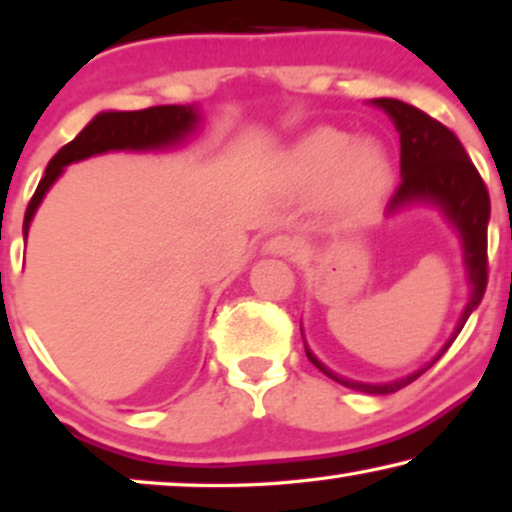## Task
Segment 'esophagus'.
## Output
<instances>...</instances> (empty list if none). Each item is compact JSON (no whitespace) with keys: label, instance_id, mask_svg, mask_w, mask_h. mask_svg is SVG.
<instances>
[{"label":"esophagus","instance_id":"esophagus-1","mask_svg":"<svg viewBox=\"0 0 512 512\" xmlns=\"http://www.w3.org/2000/svg\"><path fill=\"white\" fill-rule=\"evenodd\" d=\"M301 250H303V241H299L296 236H289V234H276L266 241V253H271V255L292 257V255H299Z\"/></svg>","mask_w":512,"mask_h":512}]
</instances>
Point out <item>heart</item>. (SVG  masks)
Here are the masks:
<instances>
[{
  "label": "heart",
  "instance_id": "heart-1",
  "mask_svg": "<svg viewBox=\"0 0 512 512\" xmlns=\"http://www.w3.org/2000/svg\"><path fill=\"white\" fill-rule=\"evenodd\" d=\"M287 172L305 188L331 181V200L345 213L372 207L391 183V160L375 140H358L335 128H317L287 154Z\"/></svg>",
  "mask_w": 512,
  "mask_h": 512
}]
</instances>
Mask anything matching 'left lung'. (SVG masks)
Returning a JSON list of instances; mask_svg holds the SVG:
<instances>
[{"mask_svg": "<svg viewBox=\"0 0 512 512\" xmlns=\"http://www.w3.org/2000/svg\"><path fill=\"white\" fill-rule=\"evenodd\" d=\"M377 108L384 110L393 119L400 133V186L386 204V216H393L411 204H430L444 213L464 246V264H467V278L471 282V299L464 308L460 322H457L451 340L441 347V352L418 372L409 377L388 381V384H361L335 372L319 363L315 354L305 345V356L317 370L331 377L338 384L363 391L370 395H388L400 391L416 381L425 370H430L439 361L448 347L453 345L457 333L467 324L471 312L483 301L487 287V220H490V195H487L485 181L480 179L476 165L464 151L462 142L444 124L432 119L430 114L414 108V105L395 101V98H375Z\"/></svg>", "mask_w": 512, "mask_h": 512, "instance_id": "obj_1", "label": "left lung"}]
</instances>
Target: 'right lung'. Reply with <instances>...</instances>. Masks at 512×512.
<instances>
[{"mask_svg": "<svg viewBox=\"0 0 512 512\" xmlns=\"http://www.w3.org/2000/svg\"><path fill=\"white\" fill-rule=\"evenodd\" d=\"M200 121V114L193 105H156V108L135 112H101L89 121V126L73 142L61 147L55 158L45 167V177L38 181V188L25 211L22 234L29 232L38 204L48 193L52 183L64 172L66 165L75 160L103 154L110 149H160L181 142Z\"/></svg>", "mask_w": 512, "mask_h": 512, "instance_id": "add662e5", "label": "right lung"}]
</instances>
